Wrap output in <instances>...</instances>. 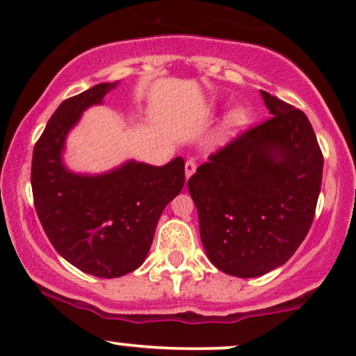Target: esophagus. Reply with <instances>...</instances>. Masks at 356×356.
<instances>
[{"instance_id": "esophagus-1", "label": "esophagus", "mask_w": 356, "mask_h": 356, "mask_svg": "<svg viewBox=\"0 0 356 356\" xmlns=\"http://www.w3.org/2000/svg\"><path fill=\"white\" fill-rule=\"evenodd\" d=\"M184 169H186V179H189L191 175L195 172V169H197V164H195L192 159H189V161L186 162V167H184Z\"/></svg>"}]
</instances>
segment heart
I'll list each match as a JSON object with an SVG mask.
<instances>
[{
  "instance_id": "heart-1",
  "label": "heart",
  "mask_w": 356,
  "mask_h": 356,
  "mask_svg": "<svg viewBox=\"0 0 356 356\" xmlns=\"http://www.w3.org/2000/svg\"><path fill=\"white\" fill-rule=\"evenodd\" d=\"M248 122H249V113L246 108L239 107V108L231 110L229 115H227L226 120H224V132H226L227 136H234V134H238L239 130H243L244 127L248 125Z\"/></svg>"
}]
</instances>
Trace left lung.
Returning a JSON list of instances; mask_svg holds the SVG:
<instances>
[{"mask_svg": "<svg viewBox=\"0 0 356 356\" xmlns=\"http://www.w3.org/2000/svg\"><path fill=\"white\" fill-rule=\"evenodd\" d=\"M271 118L209 155L187 182L216 268L238 277L283 266L312 227L323 155L308 117L261 92Z\"/></svg>", "mask_w": 356, "mask_h": 356, "instance_id": "obj_1", "label": "left lung"}]
</instances>
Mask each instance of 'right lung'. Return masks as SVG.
<instances>
[{
  "instance_id": "1",
  "label": "right lung",
  "mask_w": 356,
  "mask_h": 356,
  "mask_svg": "<svg viewBox=\"0 0 356 356\" xmlns=\"http://www.w3.org/2000/svg\"><path fill=\"white\" fill-rule=\"evenodd\" d=\"M117 87L118 81L99 83L61 102L31 162L35 209L53 248L80 271L107 280L144 263L162 211L186 181L182 157L161 167L127 161L104 174H79L65 165L70 130Z\"/></svg>"
}]
</instances>
